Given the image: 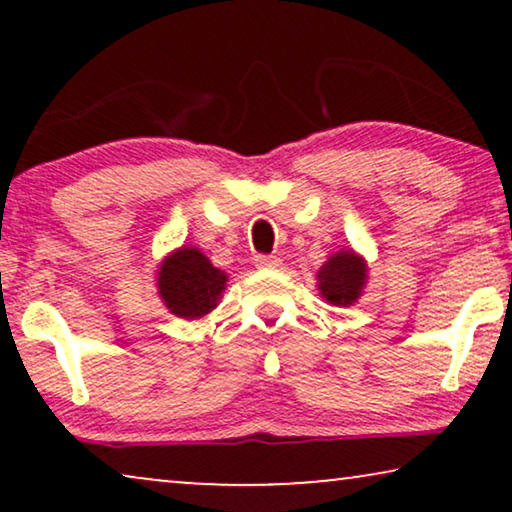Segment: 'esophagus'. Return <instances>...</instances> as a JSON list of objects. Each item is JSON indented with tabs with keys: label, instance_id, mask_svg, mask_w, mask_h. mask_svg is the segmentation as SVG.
Wrapping results in <instances>:
<instances>
[{
	"label": "esophagus",
	"instance_id": "34e87169",
	"mask_svg": "<svg viewBox=\"0 0 512 512\" xmlns=\"http://www.w3.org/2000/svg\"><path fill=\"white\" fill-rule=\"evenodd\" d=\"M254 261L258 268H279L282 265V258L279 256H256Z\"/></svg>",
	"mask_w": 512,
	"mask_h": 512
}]
</instances>
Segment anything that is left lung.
<instances>
[{
    "mask_svg": "<svg viewBox=\"0 0 512 512\" xmlns=\"http://www.w3.org/2000/svg\"><path fill=\"white\" fill-rule=\"evenodd\" d=\"M319 291L331 305H352L366 284V265L354 251H340L319 270Z\"/></svg>",
    "mask_w": 512,
    "mask_h": 512,
    "instance_id": "1",
    "label": "left lung"
}]
</instances>
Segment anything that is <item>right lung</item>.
Returning a JSON list of instances; mask_svg holds the SVG:
<instances>
[{
	"instance_id": "1",
	"label": "right lung",
	"mask_w": 512,
	"mask_h": 512,
	"mask_svg": "<svg viewBox=\"0 0 512 512\" xmlns=\"http://www.w3.org/2000/svg\"><path fill=\"white\" fill-rule=\"evenodd\" d=\"M226 286V272L216 270L198 249L186 247L165 258L158 272V291L167 310L181 319L212 312Z\"/></svg>"
}]
</instances>
